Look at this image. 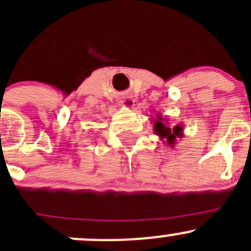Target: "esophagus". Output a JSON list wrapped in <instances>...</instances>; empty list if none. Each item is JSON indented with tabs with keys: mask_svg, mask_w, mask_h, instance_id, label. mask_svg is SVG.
Returning <instances> with one entry per match:
<instances>
[{
	"mask_svg": "<svg viewBox=\"0 0 251 251\" xmlns=\"http://www.w3.org/2000/svg\"><path fill=\"white\" fill-rule=\"evenodd\" d=\"M120 103L121 105H124V107H132L135 100H133L130 96H123L120 100Z\"/></svg>",
	"mask_w": 251,
	"mask_h": 251,
	"instance_id": "esophagus-1",
	"label": "esophagus"
}]
</instances>
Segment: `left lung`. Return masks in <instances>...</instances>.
<instances>
[{
  "instance_id": "8db88e82",
  "label": "left lung",
  "mask_w": 251,
  "mask_h": 251,
  "mask_svg": "<svg viewBox=\"0 0 251 251\" xmlns=\"http://www.w3.org/2000/svg\"><path fill=\"white\" fill-rule=\"evenodd\" d=\"M151 121L153 123V130L155 135L159 136L160 140H165L168 142V146H170L171 148L175 147L177 138L183 137V125L177 124L176 126L171 127L169 121L166 119L164 120L160 113H158L156 119H151Z\"/></svg>"
}]
</instances>
